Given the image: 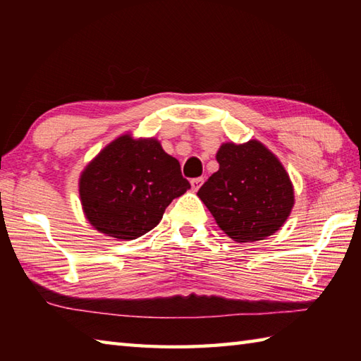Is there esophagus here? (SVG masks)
<instances>
[{
	"label": "esophagus",
	"mask_w": 361,
	"mask_h": 361,
	"mask_svg": "<svg viewBox=\"0 0 361 361\" xmlns=\"http://www.w3.org/2000/svg\"><path fill=\"white\" fill-rule=\"evenodd\" d=\"M203 181H204V180L202 178V176H200V178H194L192 181H190V186H192V190H195V192H197V190L202 188Z\"/></svg>",
	"instance_id": "esophagus-1"
}]
</instances>
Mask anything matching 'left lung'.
<instances>
[{"label":"left lung","instance_id":"obj_1","mask_svg":"<svg viewBox=\"0 0 361 361\" xmlns=\"http://www.w3.org/2000/svg\"><path fill=\"white\" fill-rule=\"evenodd\" d=\"M219 171L198 198L219 228L239 243L264 240L286 224L295 189L279 158L257 140L224 142L216 153Z\"/></svg>","mask_w":361,"mask_h":361}]
</instances>
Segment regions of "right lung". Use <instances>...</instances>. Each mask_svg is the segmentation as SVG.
<instances>
[{
	"instance_id": "obj_1",
	"label": "right lung",
	"mask_w": 361,
	"mask_h": 361,
	"mask_svg": "<svg viewBox=\"0 0 361 361\" xmlns=\"http://www.w3.org/2000/svg\"><path fill=\"white\" fill-rule=\"evenodd\" d=\"M190 189L178 159L157 137L124 133L83 169L79 195L88 224L114 240H133L155 228L173 198Z\"/></svg>"
}]
</instances>
